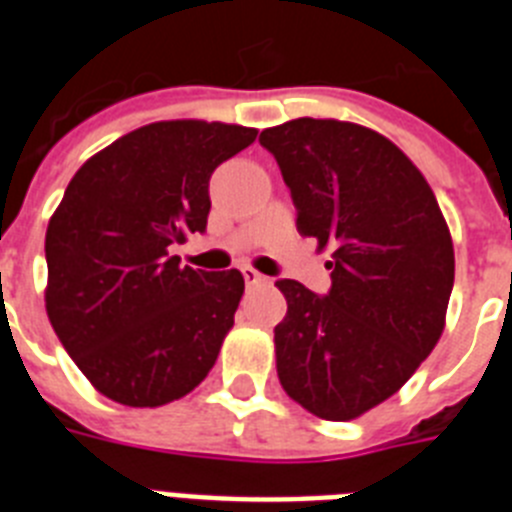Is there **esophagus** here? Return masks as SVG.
I'll list each match as a JSON object with an SVG mask.
<instances>
[{
    "instance_id": "obj_1",
    "label": "esophagus",
    "mask_w": 512,
    "mask_h": 512,
    "mask_svg": "<svg viewBox=\"0 0 512 512\" xmlns=\"http://www.w3.org/2000/svg\"><path fill=\"white\" fill-rule=\"evenodd\" d=\"M242 275H244V281H247V286H260V283L268 281V278L257 273L255 268H242Z\"/></svg>"
}]
</instances>
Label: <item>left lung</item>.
Returning a JSON list of instances; mask_svg holds the SVG:
<instances>
[{
	"instance_id": "1",
	"label": "left lung",
	"mask_w": 512,
	"mask_h": 512,
	"mask_svg": "<svg viewBox=\"0 0 512 512\" xmlns=\"http://www.w3.org/2000/svg\"><path fill=\"white\" fill-rule=\"evenodd\" d=\"M260 144L281 167L301 237L330 244L327 296L275 286L288 311L275 327L278 379L322 420H353L397 394L446 324L453 244L428 180L371 128L296 118Z\"/></svg>"
}]
</instances>
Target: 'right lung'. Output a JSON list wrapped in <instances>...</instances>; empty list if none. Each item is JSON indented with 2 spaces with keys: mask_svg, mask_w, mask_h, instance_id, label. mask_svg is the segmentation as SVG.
I'll return each mask as SVG.
<instances>
[{
  "mask_svg": "<svg viewBox=\"0 0 512 512\" xmlns=\"http://www.w3.org/2000/svg\"><path fill=\"white\" fill-rule=\"evenodd\" d=\"M255 139L229 123H149L71 177L46 231V311L71 361L113 402H175L219 358L242 273L193 270L170 247L206 231L213 170Z\"/></svg>",
  "mask_w": 512,
  "mask_h": 512,
  "instance_id": "right-lung-1",
  "label": "right lung"
}]
</instances>
